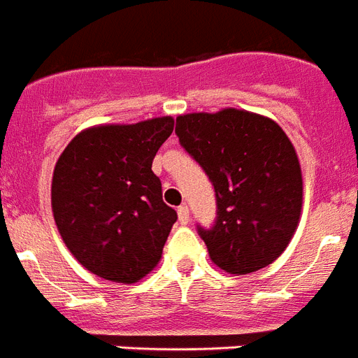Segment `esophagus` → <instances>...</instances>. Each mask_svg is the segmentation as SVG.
<instances>
[{
  "instance_id": "obj_1",
  "label": "esophagus",
  "mask_w": 358,
  "mask_h": 358,
  "mask_svg": "<svg viewBox=\"0 0 358 358\" xmlns=\"http://www.w3.org/2000/svg\"><path fill=\"white\" fill-rule=\"evenodd\" d=\"M177 215H179V222H181V224H188V221H190V210H188L186 204H182V206L177 208Z\"/></svg>"
}]
</instances>
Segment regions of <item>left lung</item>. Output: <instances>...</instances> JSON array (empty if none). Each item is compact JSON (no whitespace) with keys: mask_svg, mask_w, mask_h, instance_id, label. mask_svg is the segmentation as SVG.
Here are the masks:
<instances>
[{"mask_svg":"<svg viewBox=\"0 0 358 358\" xmlns=\"http://www.w3.org/2000/svg\"><path fill=\"white\" fill-rule=\"evenodd\" d=\"M176 134L215 190V222L197 224L210 259L235 275L271 264L292 241L302 208L301 164L282 128L224 108L179 115Z\"/></svg>","mask_w":358,"mask_h":358,"instance_id":"8db88e82","label":"left lung"}]
</instances>
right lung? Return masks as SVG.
Returning <instances> with one entry per match:
<instances>
[{
    "mask_svg": "<svg viewBox=\"0 0 358 358\" xmlns=\"http://www.w3.org/2000/svg\"><path fill=\"white\" fill-rule=\"evenodd\" d=\"M172 117L88 128L69 143L52 177L57 230L88 271L137 282L155 268L177 221L152 172Z\"/></svg>",
    "mask_w": 358,
    "mask_h": 358,
    "instance_id": "1",
    "label": "right lung"
}]
</instances>
